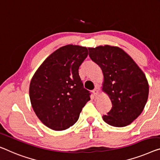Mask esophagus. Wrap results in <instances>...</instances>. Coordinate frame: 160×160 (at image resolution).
Wrapping results in <instances>:
<instances>
[{"instance_id":"34e87169","label":"esophagus","mask_w":160,"mask_h":160,"mask_svg":"<svg viewBox=\"0 0 160 160\" xmlns=\"http://www.w3.org/2000/svg\"><path fill=\"white\" fill-rule=\"evenodd\" d=\"M92 93L94 94L95 98H97L98 96V95H99V90H98V88H95V89H94L93 90H92Z\"/></svg>"}]
</instances>
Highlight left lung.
<instances>
[{"label":"left lung","mask_w":160,"mask_h":160,"mask_svg":"<svg viewBox=\"0 0 160 160\" xmlns=\"http://www.w3.org/2000/svg\"><path fill=\"white\" fill-rule=\"evenodd\" d=\"M90 59L103 74V91L108 95L112 108L103 119L108 124L123 127L142 113L149 95L146 76L122 49L109 45L88 48Z\"/></svg>","instance_id":"8db88e82"}]
</instances>
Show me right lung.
<instances>
[{
    "label": "right lung",
    "instance_id": "right-lung-1",
    "mask_svg": "<svg viewBox=\"0 0 160 160\" xmlns=\"http://www.w3.org/2000/svg\"><path fill=\"white\" fill-rule=\"evenodd\" d=\"M86 47H62L43 62L30 82L29 97L39 120L54 131H62L77 122L90 101L78 72L88 57Z\"/></svg>",
    "mask_w": 160,
    "mask_h": 160
}]
</instances>
